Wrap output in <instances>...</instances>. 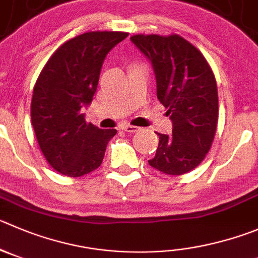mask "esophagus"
<instances>
[{
  "label": "esophagus",
  "instance_id": "1",
  "mask_svg": "<svg viewBox=\"0 0 258 258\" xmlns=\"http://www.w3.org/2000/svg\"><path fill=\"white\" fill-rule=\"evenodd\" d=\"M121 128L123 130V131H126V132H139L141 130L140 127L132 126V124H122Z\"/></svg>",
  "mask_w": 258,
  "mask_h": 258
}]
</instances>
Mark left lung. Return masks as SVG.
<instances>
[{
	"label": "left lung",
	"mask_w": 258,
	"mask_h": 258,
	"mask_svg": "<svg viewBox=\"0 0 258 258\" xmlns=\"http://www.w3.org/2000/svg\"><path fill=\"white\" fill-rule=\"evenodd\" d=\"M131 40L153 63L156 95L173 122L158 134L153 168L170 175L191 172L211 148L219 118L215 75L201 52L178 34H136Z\"/></svg>",
	"instance_id": "left-lung-1"
}]
</instances>
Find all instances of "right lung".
I'll return each instance as SVG.
<instances>
[{"instance_id":"right-lung-1","label":"right lung","mask_w":258,"mask_h":258,"mask_svg":"<svg viewBox=\"0 0 258 258\" xmlns=\"http://www.w3.org/2000/svg\"><path fill=\"white\" fill-rule=\"evenodd\" d=\"M124 31H89L67 40L53 53L37 79L30 117L38 144L50 167L67 177L99 168L117 130H100L85 121L100 69Z\"/></svg>"}]
</instances>
